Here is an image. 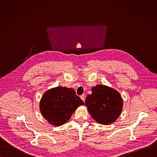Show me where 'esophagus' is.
<instances>
[{"mask_svg": "<svg viewBox=\"0 0 157 157\" xmlns=\"http://www.w3.org/2000/svg\"><path fill=\"white\" fill-rule=\"evenodd\" d=\"M80 98H81V99H82L83 101H85V95H82L80 96Z\"/></svg>", "mask_w": 157, "mask_h": 157, "instance_id": "esophagus-1", "label": "esophagus"}]
</instances>
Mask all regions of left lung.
I'll return each mask as SVG.
<instances>
[{
  "label": "left lung",
  "mask_w": 157,
  "mask_h": 157,
  "mask_svg": "<svg viewBox=\"0 0 157 157\" xmlns=\"http://www.w3.org/2000/svg\"><path fill=\"white\" fill-rule=\"evenodd\" d=\"M85 106L92 118L99 124L107 125L115 122L120 115L123 100L117 90L104 85L92 88Z\"/></svg>",
  "instance_id": "obj_1"
}]
</instances>
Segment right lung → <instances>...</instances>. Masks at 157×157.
<instances>
[{"instance_id": "obj_1", "label": "right lung", "mask_w": 157, "mask_h": 157, "mask_svg": "<svg viewBox=\"0 0 157 157\" xmlns=\"http://www.w3.org/2000/svg\"><path fill=\"white\" fill-rule=\"evenodd\" d=\"M83 105L84 102L73 89L57 86L45 92L39 107L45 120L57 127L66 123L78 106Z\"/></svg>"}]
</instances>
